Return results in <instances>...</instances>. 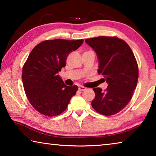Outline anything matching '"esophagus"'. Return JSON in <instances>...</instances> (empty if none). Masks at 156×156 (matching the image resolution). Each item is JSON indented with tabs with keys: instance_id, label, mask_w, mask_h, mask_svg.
Masks as SVG:
<instances>
[{
	"instance_id": "34e87169",
	"label": "esophagus",
	"mask_w": 156,
	"mask_h": 156,
	"mask_svg": "<svg viewBox=\"0 0 156 156\" xmlns=\"http://www.w3.org/2000/svg\"><path fill=\"white\" fill-rule=\"evenodd\" d=\"M86 89V88L84 87H83V86H80L78 87V90L80 91H84Z\"/></svg>"
}]
</instances>
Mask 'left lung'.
Returning a JSON list of instances; mask_svg holds the SVG:
<instances>
[{"mask_svg": "<svg viewBox=\"0 0 156 156\" xmlns=\"http://www.w3.org/2000/svg\"><path fill=\"white\" fill-rule=\"evenodd\" d=\"M85 42L96 51L98 74L108 84L107 89L94 88L96 94L91 106L98 113L112 115L130 101L138 80V67L129 44L117 37L99 36Z\"/></svg>", "mask_w": 156, "mask_h": 156, "instance_id": "8db88e82", "label": "left lung"}]
</instances>
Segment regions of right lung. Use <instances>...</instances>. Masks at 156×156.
I'll use <instances>...</instances> for the list:
<instances>
[{
    "instance_id": "add662e5",
    "label": "right lung",
    "mask_w": 156,
    "mask_h": 156,
    "mask_svg": "<svg viewBox=\"0 0 156 156\" xmlns=\"http://www.w3.org/2000/svg\"><path fill=\"white\" fill-rule=\"evenodd\" d=\"M83 41H44L31 51L23 65L22 79L29 102L37 112L52 117L67 109L78 87L67 86L58 73L65 67L68 55Z\"/></svg>"
}]
</instances>
